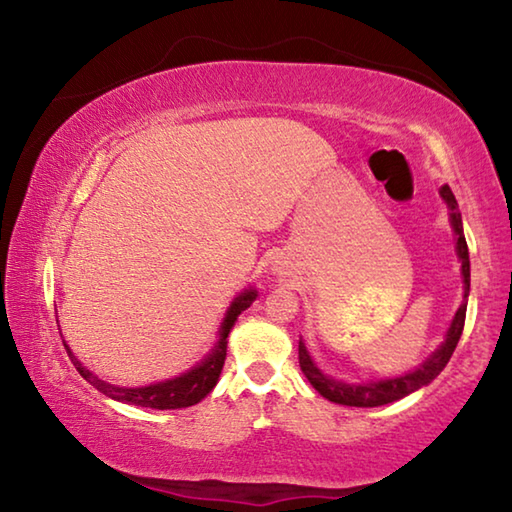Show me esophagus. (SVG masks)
<instances>
[{
	"label": "esophagus",
	"mask_w": 512,
	"mask_h": 512,
	"mask_svg": "<svg viewBox=\"0 0 512 512\" xmlns=\"http://www.w3.org/2000/svg\"><path fill=\"white\" fill-rule=\"evenodd\" d=\"M275 271H280V268H275Z\"/></svg>",
	"instance_id": "34e87169"
}]
</instances>
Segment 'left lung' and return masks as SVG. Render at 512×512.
Segmentation results:
<instances>
[{"instance_id": "8db88e82", "label": "left lung", "mask_w": 512, "mask_h": 512, "mask_svg": "<svg viewBox=\"0 0 512 512\" xmlns=\"http://www.w3.org/2000/svg\"><path fill=\"white\" fill-rule=\"evenodd\" d=\"M440 196L449 207V221H452L454 235H456V255L458 262H461V275H463V302L461 307L452 318V325L447 329L445 341L440 343V348L431 354V357L411 372H406L402 377L393 379H379V381H363V384H345V381H336L327 377L323 370H320L311 354L307 352L305 343L300 341L298 345V359H300V370L305 372L309 384L316 388V391L325 397L329 402L343 404V406H363V409H370V406H381L402 400V397L411 395L418 391V388L431 384L447 361L452 359V354L458 345V339L463 334L465 325V311H467V296H470V253H467V241L463 235V219L461 212H458V203L452 194V189L447 185L440 187Z\"/></svg>"}]
</instances>
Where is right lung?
<instances>
[{
  "mask_svg": "<svg viewBox=\"0 0 512 512\" xmlns=\"http://www.w3.org/2000/svg\"><path fill=\"white\" fill-rule=\"evenodd\" d=\"M255 298H257V291L253 287L241 291L239 296L230 302L228 311H225L223 323L219 327V339H216L214 348L205 354V359L201 363H196L192 370L183 372V375L167 381H158V384H149L140 388H124V386L108 384V381L99 379L94 372L85 368L83 363L74 357V352L69 350V345H65V348H67L69 359L74 363V368L81 372V377L85 381H90L97 391L108 395L110 400L133 404V406H144V409H160V411L185 409V406H194L201 402L203 397L210 395V391L216 386L225 363V350H228L230 329L235 327L241 311H246L250 305H253Z\"/></svg>",
  "mask_w": 512,
  "mask_h": 512,
  "instance_id": "obj_1",
  "label": "right lung"
}]
</instances>
